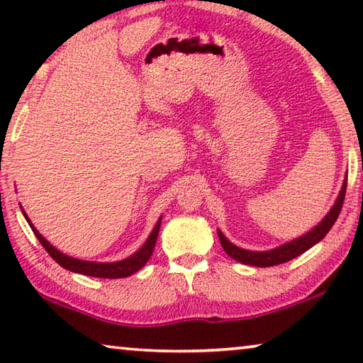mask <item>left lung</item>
<instances>
[{
    "instance_id": "8db88e82",
    "label": "left lung",
    "mask_w": 363,
    "mask_h": 363,
    "mask_svg": "<svg viewBox=\"0 0 363 363\" xmlns=\"http://www.w3.org/2000/svg\"><path fill=\"white\" fill-rule=\"evenodd\" d=\"M346 187H347V179L344 181L342 189L340 192V196H337L336 203L331 208L330 213L323 218V220L317 227H314L311 232H307L306 235L296 238L290 243L281 245V247L270 250V251H248V250H242L232 245L227 238L223 235V233L218 232L220 245L227 255L238 262L248 264V266H256V267H270V266H277V264H284L286 261H291L294 257L303 255L304 251L309 250L311 247H314L315 243H318L322 238L327 235L330 232L331 227L336 223L337 216H340L341 208L344 203V196H346Z\"/></svg>"
}]
</instances>
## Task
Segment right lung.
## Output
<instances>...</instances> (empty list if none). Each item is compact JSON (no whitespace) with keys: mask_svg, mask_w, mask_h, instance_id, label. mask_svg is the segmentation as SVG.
<instances>
[{"mask_svg":"<svg viewBox=\"0 0 363 363\" xmlns=\"http://www.w3.org/2000/svg\"><path fill=\"white\" fill-rule=\"evenodd\" d=\"M23 213V211H22ZM23 216L28 220L27 214L23 213ZM30 227H32L33 233L38 238L40 243L43 245V248L48 251V255L56 261L59 266H62L67 270H72V272L77 274H83V275H89V277H99V279H123L128 277V275H133L134 272L145 266L147 261L150 259V256L153 253V248H155L157 243V237H158V230H160V224H162V219L158 220L157 225L153 227L152 233L147 238V242L143 245L138 253H134L133 256L128 257V259H123L118 262H89V261H79V259H73L70 256H65L64 253H60L52 245H49L45 237L40 235V232L35 229V225L30 223Z\"/></svg>","mask_w":363,"mask_h":363,"instance_id":"1","label":"right lung"}]
</instances>
